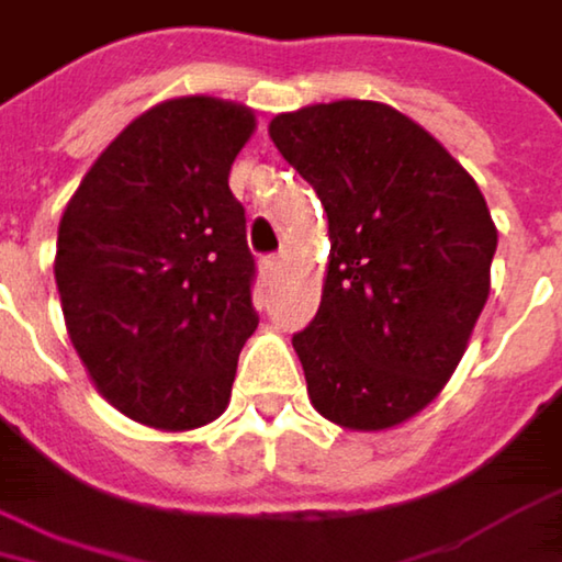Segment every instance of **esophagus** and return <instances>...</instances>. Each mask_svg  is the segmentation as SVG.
Segmentation results:
<instances>
[{
    "mask_svg": "<svg viewBox=\"0 0 562 562\" xmlns=\"http://www.w3.org/2000/svg\"><path fill=\"white\" fill-rule=\"evenodd\" d=\"M279 266H283V259H279V256H262L259 259V272L269 279V276H276L279 272Z\"/></svg>",
    "mask_w": 562,
    "mask_h": 562,
    "instance_id": "1",
    "label": "esophagus"
}]
</instances>
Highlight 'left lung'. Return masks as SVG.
Listing matches in <instances>:
<instances>
[{
  "label": "left lung",
  "instance_id": "obj_1",
  "mask_svg": "<svg viewBox=\"0 0 562 562\" xmlns=\"http://www.w3.org/2000/svg\"><path fill=\"white\" fill-rule=\"evenodd\" d=\"M269 137L329 216L323 303L293 336L313 408L352 431L395 428L438 398L487 303V200L422 124L379 101L276 114Z\"/></svg>",
  "mask_w": 562,
  "mask_h": 562
}]
</instances>
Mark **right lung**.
Masks as SVG:
<instances>
[{
  "label": "right lung",
  "instance_id": "1",
  "mask_svg": "<svg viewBox=\"0 0 562 562\" xmlns=\"http://www.w3.org/2000/svg\"><path fill=\"white\" fill-rule=\"evenodd\" d=\"M249 108L170 98L91 164L58 223L65 326L98 392L127 418L183 431L223 415L252 310L256 262L229 167Z\"/></svg>",
  "mask_w": 562,
  "mask_h": 562
}]
</instances>
